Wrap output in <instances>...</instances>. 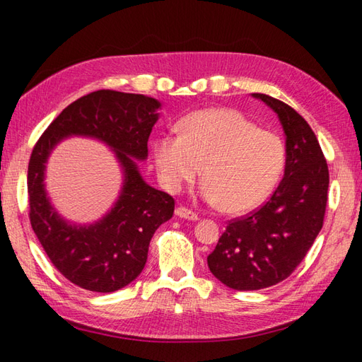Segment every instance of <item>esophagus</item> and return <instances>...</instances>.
I'll return each mask as SVG.
<instances>
[{
    "mask_svg": "<svg viewBox=\"0 0 362 362\" xmlns=\"http://www.w3.org/2000/svg\"><path fill=\"white\" fill-rule=\"evenodd\" d=\"M175 216L183 218V219H188V221H197L199 216L193 211L187 209V206H177L175 209Z\"/></svg>",
    "mask_w": 362,
    "mask_h": 362,
    "instance_id": "34e87169",
    "label": "esophagus"
}]
</instances>
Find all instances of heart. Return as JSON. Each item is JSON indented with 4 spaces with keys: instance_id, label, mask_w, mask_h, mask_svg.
Instances as JSON below:
<instances>
[{
    "instance_id": "heart-1",
    "label": "heart",
    "mask_w": 362,
    "mask_h": 362,
    "mask_svg": "<svg viewBox=\"0 0 362 362\" xmlns=\"http://www.w3.org/2000/svg\"><path fill=\"white\" fill-rule=\"evenodd\" d=\"M177 134L153 143L158 177L171 193L201 174L202 196L224 213L255 209L279 182L284 146L275 134L233 109H204L177 122Z\"/></svg>"
}]
</instances>
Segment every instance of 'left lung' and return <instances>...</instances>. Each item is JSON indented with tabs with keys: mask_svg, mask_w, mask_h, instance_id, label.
I'll use <instances>...</instances> for the list:
<instances>
[{
	"mask_svg": "<svg viewBox=\"0 0 362 362\" xmlns=\"http://www.w3.org/2000/svg\"><path fill=\"white\" fill-rule=\"evenodd\" d=\"M253 96L279 115L286 134V168L271 199L228 221L206 258L211 274L236 291L274 286L296 271L324 226L329 183L324 152L302 115L280 99Z\"/></svg>",
	"mask_w": 362,
	"mask_h": 362,
	"instance_id": "1",
	"label": "left lung"
}]
</instances>
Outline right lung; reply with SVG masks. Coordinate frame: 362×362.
<instances>
[{
	"label": "right lung",
	"instance_id": "1",
	"mask_svg": "<svg viewBox=\"0 0 362 362\" xmlns=\"http://www.w3.org/2000/svg\"><path fill=\"white\" fill-rule=\"evenodd\" d=\"M157 99L98 90L71 103L38 138L28 166L29 221L54 267L76 286L113 292L134 281L148 259L151 238L174 214V199L146 183L135 158L148 157V140L158 119ZM87 134L109 144L125 169L117 205L98 225L73 228L45 199L44 163L64 136Z\"/></svg>",
	"mask_w": 362,
	"mask_h": 362
}]
</instances>
